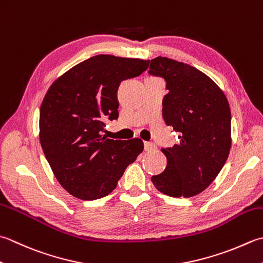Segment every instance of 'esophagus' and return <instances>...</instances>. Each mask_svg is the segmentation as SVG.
I'll return each instance as SVG.
<instances>
[{"instance_id": "34e87169", "label": "esophagus", "mask_w": 263, "mask_h": 263, "mask_svg": "<svg viewBox=\"0 0 263 263\" xmlns=\"http://www.w3.org/2000/svg\"><path fill=\"white\" fill-rule=\"evenodd\" d=\"M156 148V146H155V143H153V142H145V151L146 152H152V151H154V149Z\"/></svg>"}]
</instances>
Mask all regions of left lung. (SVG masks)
I'll return each instance as SVG.
<instances>
[{
  "mask_svg": "<svg viewBox=\"0 0 263 263\" xmlns=\"http://www.w3.org/2000/svg\"><path fill=\"white\" fill-rule=\"evenodd\" d=\"M153 75L166 81L163 118L179 133L180 143L162 148L166 168L152 177L154 186L171 197H192L217 178L231 148V114L219 85L195 67L166 57L151 61Z\"/></svg>",
  "mask_w": 263,
  "mask_h": 263,
  "instance_id": "obj_1",
  "label": "left lung"
}]
</instances>
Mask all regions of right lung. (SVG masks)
I'll use <instances>...</instances> for the list:
<instances>
[{
	"mask_svg": "<svg viewBox=\"0 0 263 263\" xmlns=\"http://www.w3.org/2000/svg\"><path fill=\"white\" fill-rule=\"evenodd\" d=\"M149 60L98 54L57 79L40 108V141L58 182L71 196L93 200L117 186L143 151L141 139L112 140L104 121L118 117L117 89Z\"/></svg>",
	"mask_w": 263,
	"mask_h": 263,
	"instance_id": "right-lung-1",
	"label": "right lung"
}]
</instances>
